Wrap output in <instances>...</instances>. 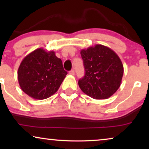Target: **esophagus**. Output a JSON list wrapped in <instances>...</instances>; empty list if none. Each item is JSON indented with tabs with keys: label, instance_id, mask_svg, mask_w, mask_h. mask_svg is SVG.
I'll return each instance as SVG.
<instances>
[{
	"label": "esophagus",
	"instance_id": "obj_1",
	"mask_svg": "<svg viewBox=\"0 0 149 149\" xmlns=\"http://www.w3.org/2000/svg\"><path fill=\"white\" fill-rule=\"evenodd\" d=\"M69 74H70V75H74V70H70V72H69Z\"/></svg>",
	"mask_w": 149,
	"mask_h": 149
}]
</instances>
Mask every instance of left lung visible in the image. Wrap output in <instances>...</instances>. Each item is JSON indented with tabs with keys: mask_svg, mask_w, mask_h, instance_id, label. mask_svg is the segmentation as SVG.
<instances>
[{
	"mask_svg": "<svg viewBox=\"0 0 149 149\" xmlns=\"http://www.w3.org/2000/svg\"><path fill=\"white\" fill-rule=\"evenodd\" d=\"M85 74L79 79L83 93L93 99L112 96L121 83L123 66L118 55L108 47L95 45L81 51Z\"/></svg>",
	"mask_w": 149,
	"mask_h": 149,
	"instance_id": "obj_1",
	"label": "left lung"
}]
</instances>
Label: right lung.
<instances>
[{
  "label": "right lung",
  "mask_w": 149,
  "mask_h": 149,
  "mask_svg": "<svg viewBox=\"0 0 149 149\" xmlns=\"http://www.w3.org/2000/svg\"><path fill=\"white\" fill-rule=\"evenodd\" d=\"M66 74L62 60L54 51L38 48L22 61L17 79L24 93L32 98L43 100L58 90Z\"/></svg>",
  "instance_id": "right-lung-1"
}]
</instances>
